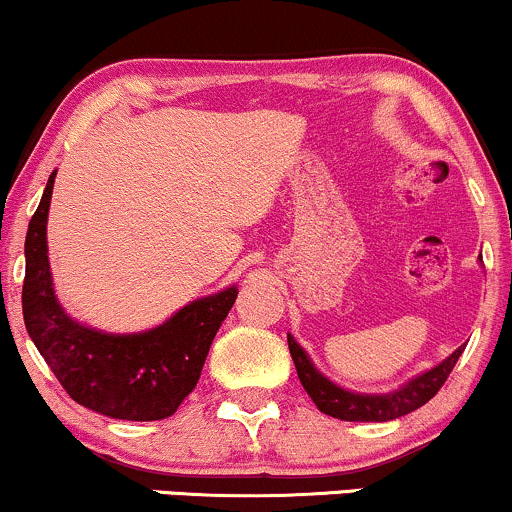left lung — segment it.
I'll list each match as a JSON object with an SVG mask.
<instances>
[{
  "label": "left lung",
  "instance_id": "obj_1",
  "mask_svg": "<svg viewBox=\"0 0 512 512\" xmlns=\"http://www.w3.org/2000/svg\"><path fill=\"white\" fill-rule=\"evenodd\" d=\"M287 345H290V354L294 366H297L299 381H302L309 398L316 402L318 410L328 414V417L345 419V422H390V419L405 417V414L419 410V407L426 405L441 390L443 383L448 381L453 366L458 364L460 354L465 352V345L458 347L448 359H443L434 369L424 371V374L407 381L400 390H393V393L386 395H366L352 393V390H345L335 386L333 381H328L311 364L309 354L297 345V340L292 335H287Z\"/></svg>",
  "mask_w": 512,
  "mask_h": 512
}]
</instances>
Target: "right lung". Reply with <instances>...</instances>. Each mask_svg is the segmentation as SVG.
<instances>
[{
	"instance_id": "1",
	"label": "right lung",
	"mask_w": 512,
	"mask_h": 512,
	"mask_svg": "<svg viewBox=\"0 0 512 512\" xmlns=\"http://www.w3.org/2000/svg\"><path fill=\"white\" fill-rule=\"evenodd\" d=\"M54 174L47 179L26 234L21 299L30 340L78 405L129 422L170 417L196 388L210 342L237 299V287L196 299L162 326L143 333H100L74 321L54 297L47 261Z\"/></svg>"
}]
</instances>
